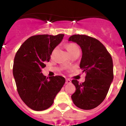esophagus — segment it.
<instances>
[{"label": "esophagus", "mask_w": 126, "mask_h": 126, "mask_svg": "<svg viewBox=\"0 0 126 126\" xmlns=\"http://www.w3.org/2000/svg\"><path fill=\"white\" fill-rule=\"evenodd\" d=\"M70 83H71V80L69 79H65V84H70Z\"/></svg>", "instance_id": "1"}]
</instances>
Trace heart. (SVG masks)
Instances as JSON below:
<instances>
[{"label":"heart","mask_w":126,"mask_h":126,"mask_svg":"<svg viewBox=\"0 0 126 126\" xmlns=\"http://www.w3.org/2000/svg\"><path fill=\"white\" fill-rule=\"evenodd\" d=\"M65 47H66L67 50L68 51L69 53H70V55H71L72 53L75 52V51L79 50V48L78 47V46H77L76 44H74V43H67L66 45V46H65ZM54 51H55V50L52 52V53L54 52Z\"/></svg>","instance_id":"obj_1"}]
</instances>
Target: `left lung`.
Wrapping results in <instances>:
<instances>
[{
    "label": "left lung",
    "mask_w": 126,
    "mask_h": 126,
    "mask_svg": "<svg viewBox=\"0 0 126 126\" xmlns=\"http://www.w3.org/2000/svg\"><path fill=\"white\" fill-rule=\"evenodd\" d=\"M69 41L79 45L82 50L80 68L86 75L85 81L72 83L76 92L71 98L76 106L91 110L100 104L106 97L113 79V61L106 48L96 38L84 34H74Z\"/></svg>",
    "instance_id": "left-lung-1"
}]
</instances>
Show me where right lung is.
Masks as SVG:
<instances>
[{"label": "right lung", "instance_id": "1", "mask_svg": "<svg viewBox=\"0 0 126 126\" xmlns=\"http://www.w3.org/2000/svg\"><path fill=\"white\" fill-rule=\"evenodd\" d=\"M64 36L59 34L31 36L22 44L15 55L13 76L17 92L24 103L34 110L48 109L65 82L64 77L47 78L42 73L45 63L50 59L52 51Z\"/></svg>", "mask_w": 126, "mask_h": 126}]
</instances>
